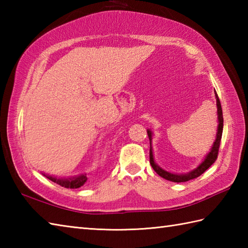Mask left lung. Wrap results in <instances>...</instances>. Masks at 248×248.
Segmentation results:
<instances>
[{
  "mask_svg": "<svg viewBox=\"0 0 248 248\" xmlns=\"http://www.w3.org/2000/svg\"><path fill=\"white\" fill-rule=\"evenodd\" d=\"M215 97H217V119H218V127H217V139H215L214 144L212 146L211 150H210L209 154L205 155L204 160L200 163V164L193 170L192 171H189L187 173H171L168 172L156 164L154 159V154H152V147H151V141H152V132L150 130H147V133H148V138L150 140V152H149V156H150V165L154 168L155 171L157 173V175L161 176L162 178L166 179V180H170L172 182H186L188 180H192V179H195L199 177L200 175L208 170V168L211 166L215 160L217 159V155H218V150H219V145H220V140H222V134H223V110H222V105H220V101L218 99V96L217 92H215Z\"/></svg>",
  "mask_w": 248,
  "mask_h": 248,
  "instance_id": "obj_1",
  "label": "left lung"
}]
</instances>
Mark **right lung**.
<instances>
[{
    "instance_id": "obj_1",
    "label": "right lung",
    "mask_w": 248,
    "mask_h": 248,
    "mask_svg": "<svg viewBox=\"0 0 248 248\" xmlns=\"http://www.w3.org/2000/svg\"><path fill=\"white\" fill-rule=\"evenodd\" d=\"M48 179H50L51 181H53L55 183L59 184V186L66 187V188H78L81 187L82 186H84V183L86 182L87 177L86 175H80L78 177H72V178H68V179H64V178H56V177H52V176H48L45 175Z\"/></svg>"
}]
</instances>
